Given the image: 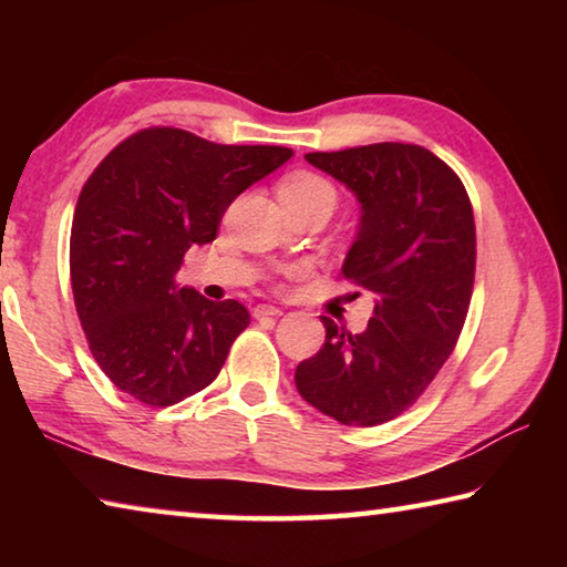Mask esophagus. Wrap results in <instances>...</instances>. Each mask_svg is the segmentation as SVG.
I'll list each match as a JSON object with an SVG mask.
<instances>
[{"label": "esophagus", "instance_id": "obj_1", "mask_svg": "<svg viewBox=\"0 0 567 567\" xmlns=\"http://www.w3.org/2000/svg\"><path fill=\"white\" fill-rule=\"evenodd\" d=\"M252 315L257 320H262V318H277V315H282V310H280V307H275V305H257Z\"/></svg>", "mask_w": 567, "mask_h": 567}]
</instances>
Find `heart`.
Returning <instances> with one entry per match:
<instances>
[{"mask_svg": "<svg viewBox=\"0 0 567 567\" xmlns=\"http://www.w3.org/2000/svg\"><path fill=\"white\" fill-rule=\"evenodd\" d=\"M280 199L285 207H295V205H307V203H320V199H328V203L334 205V189L324 177L315 175V172H292L287 175L280 187Z\"/></svg>", "mask_w": 567, "mask_h": 567, "instance_id": "obj_1", "label": "heart"}]
</instances>
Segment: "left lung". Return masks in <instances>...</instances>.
Segmentation results:
<instances>
[{
    "label": "left lung",
    "instance_id": "1",
    "mask_svg": "<svg viewBox=\"0 0 567 567\" xmlns=\"http://www.w3.org/2000/svg\"><path fill=\"white\" fill-rule=\"evenodd\" d=\"M358 197L344 280L375 295L360 334L322 318L324 344L295 370L297 392L342 425H382L415 402L453 354L475 282V219L463 182L402 142L305 155Z\"/></svg>",
    "mask_w": 567,
    "mask_h": 567
}]
</instances>
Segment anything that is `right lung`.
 I'll return each mask as SVG.
<instances>
[{"mask_svg":"<svg viewBox=\"0 0 567 567\" xmlns=\"http://www.w3.org/2000/svg\"><path fill=\"white\" fill-rule=\"evenodd\" d=\"M290 157L287 147L147 127L84 182L70 237L74 307L94 360L122 392L167 408L219 375L249 324L247 307L177 287L175 275L192 245L217 237L233 199Z\"/></svg>","mask_w":567,"mask_h":567,"instance_id":"right-lung-1","label":"right lung"}]
</instances>
